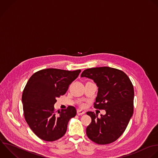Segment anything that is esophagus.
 <instances>
[{"label": "esophagus", "mask_w": 158, "mask_h": 158, "mask_svg": "<svg viewBox=\"0 0 158 158\" xmlns=\"http://www.w3.org/2000/svg\"><path fill=\"white\" fill-rule=\"evenodd\" d=\"M85 114V112L83 111V110H79V109L77 110V114L78 115H83V114Z\"/></svg>", "instance_id": "34e87169"}]
</instances>
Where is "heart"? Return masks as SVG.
Masks as SVG:
<instances>
[{
	"instance_id": "1",
	"label": "heart",
	"mask_w": 158,
	"mask_h": 158,
	"mask_svg": "<svg viewBox=\"0 0 158 158\" xmlns=\"http://www.w3.org/2000/svg\"><path fill=\"white\" fill-rule=\"evenodd\" d=\"M79 105H80V106H81V107H84L85 106V104H84V103H80Z\"/></svg>"
}]
</instances>
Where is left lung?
<instances>
[{"label":"left lung","instance_id":"left-lung-1","mask_svg":"<svg viewBox=\"0 0 158 158\" xmlns=\"http://www.w3.org/2000/svg\"><path fill=\"white\" fill-rule=\"evenodd\" d=\"M81 76L96 83L98 88L94 108L106 112L100 118L92 112H87L92 121L86 134L98 144L113 143L123 133L133 115V85L124 72L107 66L87 69Z\"/></svg>","mask_w":158,"mask_h":158}]
</instances>
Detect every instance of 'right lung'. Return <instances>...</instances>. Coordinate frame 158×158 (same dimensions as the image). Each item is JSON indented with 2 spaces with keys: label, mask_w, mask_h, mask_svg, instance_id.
I'll return each mask as SVG.
<instances>
[{
  "label": "right lung",
  "mask_w": 158,
  "mask_h": 158,
  "mask_svg": "<svg viewBox=\"0 0 158 158\" xmlns=\"http://www.w3.org/2000/svg\"><path fill=\"white\" fill-rule=\"evenodd\" d=\"M81 71L48 68L36 72L28 81L22 97L24 117L40 139L53 141L66 133L69 120L76 115V109L69 106L57 114L54 105L56 98L66 94Z\"/></svg>",
  "instance_id": "right-lung-1"
}]
</instances>
